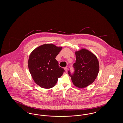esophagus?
I'll list each match as a JSON object with an SVG mask.
<instances>
[{
	"label": "esophagus",
	"instance_id": "34e87169",
	"mask_svg": "<svg viewBox=\"0 0 123 123\" xmlns=\"http://www.w3.org/2000/svg\"><path fill=\"white\" fill-rule=\"evenodd\" d=\"M64 70H65V72H64V73H67V70H68V68H67V67H65L64 68Z\"/></svg>",
	"mask_w": 123,
	"mask_h": 123
}]
</instances>
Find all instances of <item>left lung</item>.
<instances>
[{"instance_id":"8db88e82","label":"left lung","mask_w":123,"mask_h":123,"mask_svg":"<svg viewBox=\"0 0 123 123\" xmlns=\"http://www.w3.org/2000/svg\"><path fill=\"white\" fill-rule=\"evenodd\" d=\"M76 63L73 64L74 72L68 71L73 84L77 88H85L92 84L98 76L99 63L96 56L83 48L75 52Z\"/></svg>"}]
</instances>
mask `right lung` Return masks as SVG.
I'll list each match as a JSON object with an SVG mask.
<instances>
[{"label": "right lung", "instance_id": "1", "mask_svg": "<svg viewBox=\"0 0 123 123\" xmlns=\"http://www.w3.org/2000/svg\"><path fill=\"white\" fill-rule=\"evenodd\" d=\"M62 49L52 44H46L30 53L28 60L29 72L34 81L41 88H53L63 74L64 69L59 67L55 59Z\"/></svg>", "mask_w": 123, "mask_h": 123}]
</instances>
